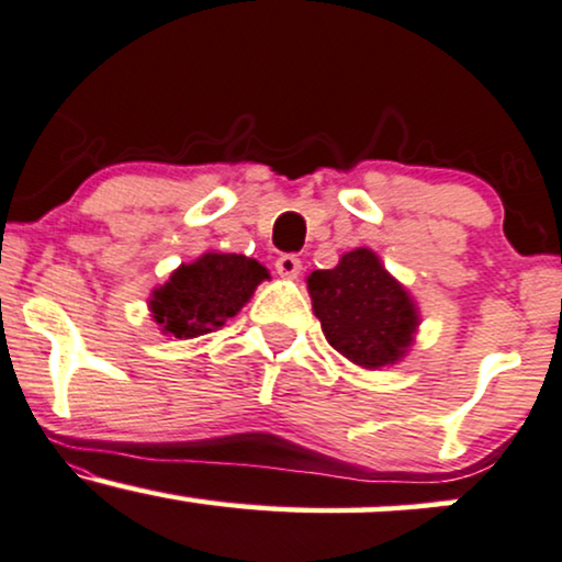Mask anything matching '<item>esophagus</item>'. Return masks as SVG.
Returning a JSON list of instances; mask_svg holds the SVG:
<instances>
[{
	"instance_id": "34e87169",
	"label": "esophagus",
	"mask_w": 562,
	"mask_h": 562,
	"mask_svg": "<svg viewBox=\"0 0 562 562\" xmlns=\"http://www.w3.org/2000/svg\"><path fill=\"white\" fill-rule=\"evenodd\" d=\"M274 269H277V274L290 277V280H293V277L301 274L303 263H301V259H299V256H295V254H282L280 259L274 261Z\"/></svg>"
}]
</instances>
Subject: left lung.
I'll list each match as a JSON object with an SVG mask.
<instances>
[{"mask_svg":"<svg viewBox=\"0 0 562 562\" xmlns=\"http://www.w3.org/2000/svg\"><path fill=\"white\" fill-rule=\"evenodd\" d=\"M306 282L327 342L358 367L395 363L414 342V301L369 248L346 254L335 269H316Z\"/></svg>","mask_w":562,"mask_h":562,"instance_id":"left-lung-1","label":"left lung"}]
</instances>
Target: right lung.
Returning <instances> with one entry per match:
<instances>
[{
	"label": "right lung",
	"instance_id": "add662e5",
	"mask_svg": "<svg viewBox=\"0 0 562 562\" xmlns=\"http://www.w3.org/2000/svg\"><path fill=\"white\" fill-rule=\"evenodd\" d=\"M267 277V269L246 256L204 254L199 261L175 269L170 282L154 290L148 303L161 333L199 337L238 314Z\"/></svg>",
	"mask_w": 562,
	"mask_h": 562
}]
</instances>
